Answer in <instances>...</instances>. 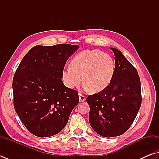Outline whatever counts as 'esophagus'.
<instances>
[{"instance_id": "esophagus-1", "label": "esophagus", "mask_w": 159, "mask_h": 159, "mask_svg": "<svg viewBox=\"0 0 159 159\" xmlns=\"http://www.w3.org/2000/svg\"><path fill=\"white\" fill-rule=\"evenodd\" d=\"M79 98H80V102H84L86 100V97L84 95H82V93H79Z\"/></svg>"}]
</instances>
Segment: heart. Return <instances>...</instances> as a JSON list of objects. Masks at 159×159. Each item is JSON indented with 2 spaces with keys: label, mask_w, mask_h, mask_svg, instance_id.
Instances as JSON below:
<instances>
[{
  "label": "heart",
  "mask_w": 159,
  "mask_h": 159,
  "mask_svg": "<svg viewBox=\"0 0 159 159\" xmlns=\"http://www.w3.org/2000/svg\"><path fill=\"white\" fill-rule=\"evenodd\" d=\"M115 73V63L109 54L99 50H84L74 57L70 66L62 72V80L67 87L73 89L84 82L86 88L98 93L111 82Z\"/></svg>",
  "instance_id": "obj_1"
}]
</instances>
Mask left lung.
I'll return each instance as SVG.
<instances>
[{
    "label": "left lung",
    "mask_w": 159,
    "mask_h": 159,
    "mask_svg": "<svg viewBox=\"0 0 159 159\" xmlns=\"http://www.w3.org/2000/svg\"><path fill=\"white\" fill-rule=\"evenodd\" d=\"M115 55V73L108 87L90 95L89 122L99 135L120 136L129 129L141 105V86L137 70L119 50L111 48Z\"/></svg>",
    "instance_id": "8db88e82"
}]
</instances>
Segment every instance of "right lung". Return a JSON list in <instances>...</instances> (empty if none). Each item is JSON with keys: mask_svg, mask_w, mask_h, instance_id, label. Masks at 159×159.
<instances>
[{"mask_svg": "<svg viewBox=\"0 0 159 159\" xmlns=\"http://www.w3.org/2000/svg\"><path fill=\"white\" fill-rule=\"evenodd\" d=\"M78 48L67 43L36 46L15 72L14 109L33 135L48 137L60 132L79 103L78 91L65 86L61 80L66 62Z\"/></svg>", "mask_w": 159, "mask_h": 159, "instance_id": "obj_1", "label": "right lung"}]
</instances>
